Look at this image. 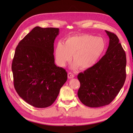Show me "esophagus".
<instances>
[{
  "mask_svg": "<svg viewBox=\"0 0 133 133\" xmlns=\"http://www.w3.org/2000/svg\"><path fill=\"white\" fill-rule=\"evenodd\" d=\"M68 77L69 79H72L74 77V75L73 73H70V72H69V73L68 74Z\"/></svg>",
  "mask_w": 133,
  "mask_h": 133,
  "instance_id": "34e87169",
  "label": "esophagus"
}]
</instances>
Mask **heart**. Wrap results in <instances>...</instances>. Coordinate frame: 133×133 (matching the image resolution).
Returning <instances> with one entry per match:
<instances>
[{"mask_svg":"<svg viewBox=\"0 0 133 133\" xmlns=\"http://www.w3.org/2000/svg\"><path fill=\"white\" fill-rule=\"evenodd\" d=\"M106 49L104 39L99 37L83 34L69 37L64 44L59 43L55 49V56L60 66H65L71 59V68L77 69H89L95 65Z\"/></svg>","mask_w":133,"mask_h":133,"instance_id":"1","label":"heart"}]
</instances>
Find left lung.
I'll return each mask as SVG.
<instances>
[{"mask_svg":"<svg viewBox=\"0 0 133 133\" xmlns=\"http://www.w3.org/2000/svg\"><path fill=\"white\" fill-rule=\"evenodd\" d=\"M109 43L105 54L92 67L78 75V96L84 105L98 108L109 104L126 79L125 53L117 36L105 30Z\"/></svg>","mask_w":133,"mask_h":133,"instance_id":"8db88e82","label":"left lung"}]
</instances>
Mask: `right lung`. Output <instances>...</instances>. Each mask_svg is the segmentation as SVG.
<instances>
[{
  "mask_svg": "<svg viewBox=\"0 0 133 133\" xmlns=\"http://www.w3.org/2000/svg\"><path fill=\"white\" fill-rule=\"evenodd\" d=\"M59 29L36 26L16 48L11 69L20 97L36 108L53 104L67 80V73L55 64L54 43Z\"/></svg>",
  "mask_w": 133,
  "mask_h": 133,
  "instance_id": "right-lung-1",
  "label": "right lung"
}]
</instances>
